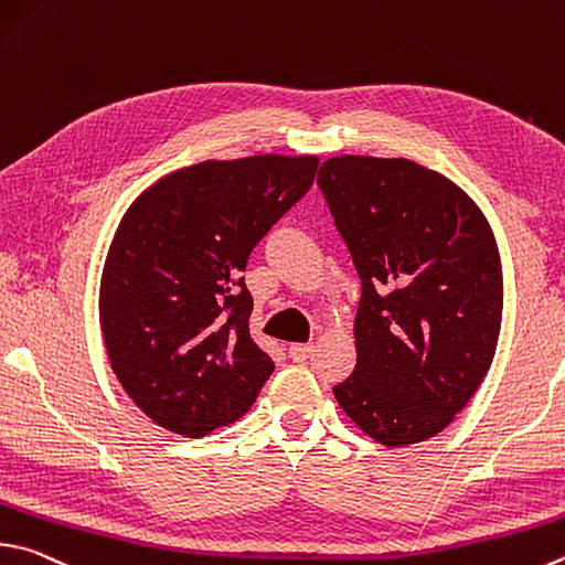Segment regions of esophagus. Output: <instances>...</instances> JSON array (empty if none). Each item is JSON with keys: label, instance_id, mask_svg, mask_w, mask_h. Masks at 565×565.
I'll list each match as a JSON object with an SVG mask.
<instances>
[{"label": "esophagus", "instance_id": "34e87169", "mask_svg": "<svg viewBox=\"0 0 565 565\" xmlns=\"http://www.w3.org/2000/svg\"><path fill=\"white\" fill-rule=\"evenodd\" d=\"M311 353H313L311 343H291L289 345V355H291V361H296V363H303Z\"/></svg>", "mask_w": 565, "mask_h": 565}]
</instances>
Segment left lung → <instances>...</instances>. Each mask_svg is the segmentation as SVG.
Instances as JSON below:
<instances>
[{"instance_id": "1", "label": "left lung", "mask_w": 565, "mask_h": 565, "mask_svg": "<svg viewBox=\"0 0 565 565\" xmlns=\"http://www.w3.org/2000/svg\"><path fill=\"white\" fill-rule=\"evenodd\" d=\"M318 188L363 286L358 363L333 395L375 443H425L494 361L504 306L494 232L465 190L405 158H331Z\"/></svg>"}]
</instances>
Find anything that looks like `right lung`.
<instances>
[{
    "instance_id": "1",
    "label": "right lung",
    "mask_w": 565,
    "mask_h": 565,
    "mask_svg": "<svg viewBox=\"0 0 565 565\" xmlns=\"http://www.w3.org/2000/svg\"><path fill=\"white\" fill-rule=\"evenodd\" d=\"M316 168V156L204 160L122 214L100 276V331L113 373L156 425L204 437L247 413L269 381L242 271Z\"/></svg>"
}]
</instances>
